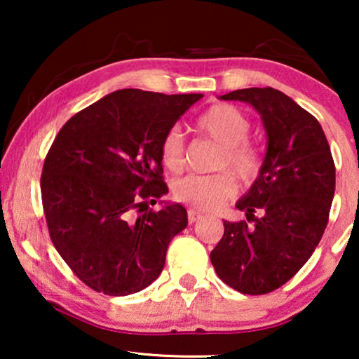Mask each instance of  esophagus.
<instances>
[{
  "mask_svg": "<svg viewBox=\"0 0 359 359\" xmlns=\"http://www.w3.org/2000/svg\"><path fill=\"white\" fill-rule=\"evenodd\" d=\"M201 212H198V210H194V209H189L188 210V220H189V224H194L196 220H199V217H201Z\"/></svg>",
  "mask_w": 359,
  "mask_h": 359,
  "instance_id": "1",
  "label": "esophagus"
}]
</instances>
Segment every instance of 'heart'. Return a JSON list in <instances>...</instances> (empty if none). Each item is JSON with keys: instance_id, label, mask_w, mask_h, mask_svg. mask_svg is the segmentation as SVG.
<instances>
[{"instance_id": "b5f03b06", "label": "heart", "mask_w": 359, "mask_h": 359, "mask_svg": "<svg viewBox=\"0 0 359 359\" xmlns=\"http://www.w3.org/2000/svg\"><path fill=\"white\" fill-rule=\"evenodd\" d=\"M196 127L204 135L222 147L215 160V168H227L243 184L252 183L259 173V155L248 144L252 124L238 107L232 104H215L203 112ZM163 165L173 173L184 166V140L178 129L166 132L160 144ZM237 191L233 178L227 173L188 175L173 184V196L181 203L198 209H215Z\"/></svg>"}]
</instances>
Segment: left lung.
I'll return each instance as SVG.
<instances>
[{
	"instance_id": "left-lung-1",
	"label": "left lung",
	"mask_w": 359,
	"mask_h": 359,
	"mask_svg": "<svg viewBox=\"0 0 359 359\" xmlns=\"http://www.w3.org/2000/svg\"><path fill=\"white\" fill-rule=\"evenodd\" d=\"M220 100L255 107L268 142L258 178L235 204L254 225L224 220L210 262L227 286L259 296L287 283L320 242L335 194V163L318 121L284 93L245 88Z\"/></svg>"
}]
</instances>
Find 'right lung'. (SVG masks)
<instances>
[{
    "mask_svg": "<svg viewBox=\"0 0 359 359\" xmlns=\"http://www.w3.org/2000/svg\"><path fill=\"white\" fill-rule=\"evenodd\" d=\"M201 97L114 91L73 116L53 140L41 176L48 233L95 291L129 296L150 286L171 238L188 225L181 204H149L168 193L161 140Z\"/></svg>",
    "mask_w": 359,
    "mask_h": 359,
    "instance_id": "obj_1",
    "label": "right lung"
}]
</instances>
